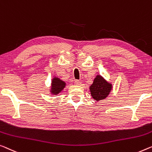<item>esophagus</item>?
<instances>
[{
  "instance_id": "obj_1",
  "label": "esophagus",
  "mask_w": 152,
  "mask_h": 152,
  "mask_svg": "<svg viewBox=\"0 0 152 152\" xmlns=\"http://www.w3.org/2000/svg\"><path fill=\"white\" fill-rule=\"evenodd\" d=\"M74 83H75L76 85H80L81 83H82L80 80H76L75 82H74Z\"/></svg>"
}]
</instances>
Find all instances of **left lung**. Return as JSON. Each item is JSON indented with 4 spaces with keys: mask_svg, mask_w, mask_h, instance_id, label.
<instances>
[{
    "mask_svg": "<svg viewBox=\"0 0 152 152\" xmlns=\"http://www.w3.org/2000/svg\"><path fill=\"white\" fill-rule=\"evenodd\" d=\"M112 89V84L106 81L100 75L96 76L94 80V83L89 87L92 98L98 102L108 97Z\"/></svg>",
    "mask_w": 152,
    "mask_h": 152,
    "instance_id": "8db88e82",
    "label": "left lung"
}]
</instances>
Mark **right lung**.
Here are the masks:
<instances>
[{
    "label": "right lung",
    "mask_w": 152,
    "mask_h": 152,
    "mask_svg": "<svg viewBox=\"0 0 152 152\" xmlns=\"http://www.w3.org/2000/svg\"><path fill=\"white\" fill-rule=\"evenodd\" d=\"M65 85H66V83L64 81L61 80L58 77L54 76L52 79L51 89L50 90V94L54 95V96L58 95L65 87Z\"/></svg>",
    "instance_id": "obj_1"
}]
</instances>
